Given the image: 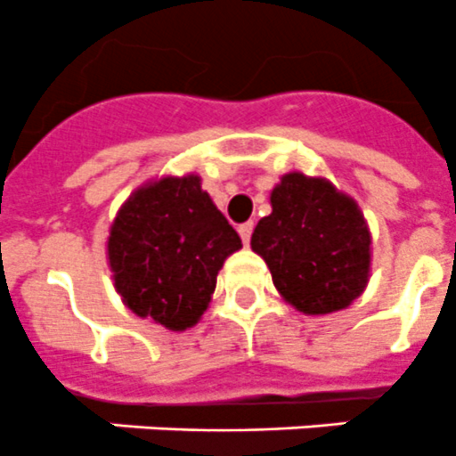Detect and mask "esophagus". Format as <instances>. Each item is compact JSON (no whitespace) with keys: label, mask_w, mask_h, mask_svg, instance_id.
Wrapping results in <instances>:
<instances>
[{"label":"esophagus","mask_w":456,"mask_h":456,"mask_svg":"<svg viewBox=\"0 0 456 456\" xmlns=\"http://www.w3.org/2000/svg\"><path fill=\"white\" fill-rule=\"evenodd\" d=\"M252 229H255V224H252V223H245V224H240V227H239V233H240V239H243V243H245V245L250 243Z\"/></svg>","instance_id":"34e87169"}]
</instances>
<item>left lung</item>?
I'll use <instances>...</instances> for the list:
<instances>
[{"instance_id": "1", "label": "left lung", "mask_w": 456, "mask_h": 456, "mask_svg": "<svg viewBox=\"0 0 456 456\" xmlns=\"http://www.w3.org/2000/svg\"><path fill=\"white\" fill-rule=\"evenodd\" d=\"M271 216L252 233L277 294L294 310H346L371 277V232L358 201L326 176L287 172L271 190Z\"/></svg>"}]
</instances>
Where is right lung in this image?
Segmentation results:
<instances>
[{
  "instance_id": "add662e5",
  "label": "right lung",
  "mask_w": 456,
  "mask_h": 456,
  "mask_svg": "<svg viewBox=\"0 0 456 456\" xmlns=\"http://www.w3.org/2000/svg\"><path fill=\"white\" fill-rule=\"evenodd\" d=\"M243 248L239 233L201 188L200 174H165L130 192L105 243L121 303L172 332L197 326L217 273Z\"/></svg>"
}]
</instances>
